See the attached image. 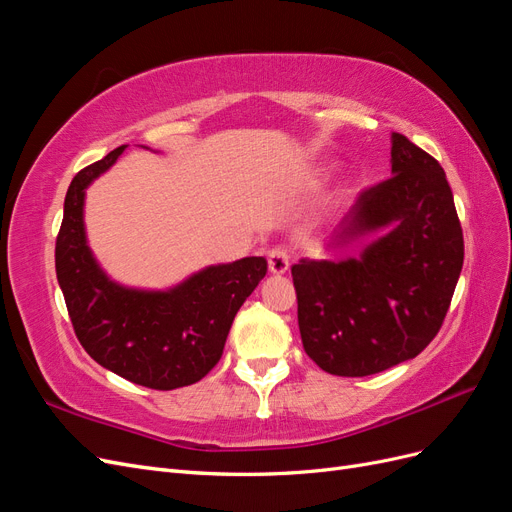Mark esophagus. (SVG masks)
<instances>
[{
  "label": "esophagus",
  "instance_id": "esophagus-1",
  "mask_svg": "<svg viewBox=\"0 0 512 512\" xmlns=\"http://www.w3.org/2000/svg\"><path fill=\"white\" fill-rule=\"evenodd\" d=\"M267 260H269V271L273 275H282L290 267V254L286 247H273V250H269L267 254Z\"/></svg>",
  "mask_w": 512,
  "mask_h": 512
}]
</instances>
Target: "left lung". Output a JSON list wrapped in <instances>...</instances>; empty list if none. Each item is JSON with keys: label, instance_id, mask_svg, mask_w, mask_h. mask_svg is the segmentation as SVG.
Here are the masks:
<instances>
[{"label": "left lung", "instance_id": "8db88e82", "mask_svg": "<svg viewBox=\"0 0 512 512\" xmlns=\"http://www.w3.org/2000/svg\"><path fill=\"white\" fill-rule=\"evenodd\" d=\"M393 177L363 190L339 222L346 243L386 228L361 258L292 265L309 359L333 376H371L438 335L463 267V232L436 158L391 136Z\"/></svg>", "mask_w": 512, "mask_h": 512}]
</instances>
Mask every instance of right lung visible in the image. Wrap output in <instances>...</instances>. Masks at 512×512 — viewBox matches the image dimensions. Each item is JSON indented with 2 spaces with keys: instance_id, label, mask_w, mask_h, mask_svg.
I'll use <instances>...</instances> for the list:
<instances>
[{
  "instance_id": "right-lung-1",
  "label": "right lung",
  "mask_w": 512,
  "mask_h": 512,
  "mask_svg": "<svg viewBox=\"0 0 512 512\" xmlns=\"http://www.w3.org/2000/svg\"><path fill=\"white\" fill-rule=\"evenodd\" d=\"M126 145L74 175L55 243V271L76 337L113 374L156 391L203 380L218 365L230 324L262 277L267 260L241 258L207 267L173 290L143 292L108 280L91 256L83 203L87 185Z\"/></svg>"
}]
</instances>
